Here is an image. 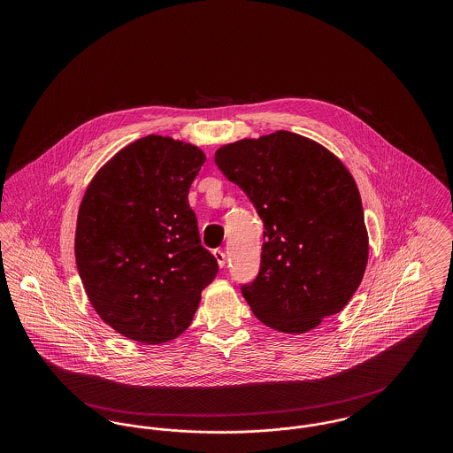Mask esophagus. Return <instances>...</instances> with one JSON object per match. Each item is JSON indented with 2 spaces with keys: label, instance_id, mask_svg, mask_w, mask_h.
Here are the masks:
<instances>
[{
  "label": "esophagus",
  "instance_id": "esophagus-1",
  "mask_svg": "<svg viewBox=\"0 0 453 453\" xmlns=\"http://www.w3.org/2000/svg\"><path fill=\"white\" fill-rule=\"evenodd\" d=\"M214 257H216L219 266L224 268L226 266V251L224 250H214Z\"/></svg>",
  "mask_w": 453,
  "mask_h": 453
}]
</instances>
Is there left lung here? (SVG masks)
I'll return each instance as SVG.
<instances>
[{
  "label": "left lung",
  "instance_id": "8db88e82",
  "mask_svg": "<svg viewBox=\"0 0 453 453\" xmlns=\"http://www.w3.org/2000/svg\"><path fill=\"white\" fill-rule=\"evenodd\" d=\"M214 161L263 220L258 275L241 285L255 316L305 333L338 314L368 259L362 198L345 165L287 130L222 146Z\"/></svg>",
  "mask_w": 453,
  "mask_h": 453
}]
</instances>
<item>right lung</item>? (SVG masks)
Masks as SVG:
<instances>
[{"instance_id":"1","label":"right lung","mask_w":453,"mask_h":453,"mask_svg":"<svg viewBox=\"0 0 453 453\" xmlns=\"http://www.w3.org/2000/svg\"><path fill=\"white\" fill-rule=\"evenodd\" d=\"M205 163L192 144L148 135L115 154L83 196L76 265L98 316L126 338L159 345L194 319L216 279L188 190Z\"/></svg>"}]
</instances>
